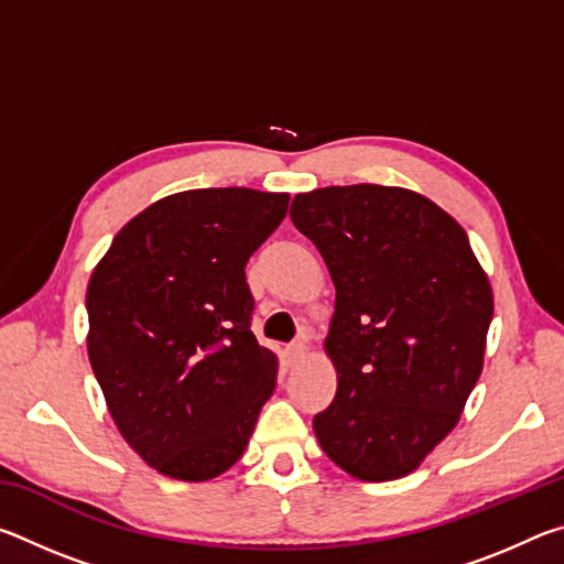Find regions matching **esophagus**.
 <instances>
[{
    "instance_id": "1",
    "label": "esophagus",
    "mask_w": 564,
    "mask_h": 564,
    "mask_svg": "<svg viewBox=\"0 0 564 564\" xmlns=\"http://www.w3.org/2000/svg\"><path fill=\"white\" fill-rule=\"evenodd\" d=\"M303 356H305V343H301V340H295L289 348H285V358H289L291 366L293 362H299Z\"/></svg>"
}]
</instances>
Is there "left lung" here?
<instances>
[{
    "label": "left lung",
    "mask_w": 564,
    "mask_h": 564,
    "mask_svg": "<svg viewBox=\"0 0 564 564\" xmlns=\"http://www.w3.org/2000/svg\"><path fill=\"white\" fill-rule=\"evenodd\" d=\"M291 218L336 285L326 352L338 373L313 431L368 482L413 473L460 420L482 373L492 289L463 226L415 191L299 194Z\"/></svg>",
    "instance_id": "obj_1"
}]
</instances>
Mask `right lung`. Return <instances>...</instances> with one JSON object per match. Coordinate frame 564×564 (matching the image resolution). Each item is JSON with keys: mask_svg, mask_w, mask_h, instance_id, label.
I'll list each match as a JSON object with an SVG mask.
<instances>
[{"mask_svg": "<svg viewBox=\"0 0 564 564\" xmlns=\"http://www.w3.org/2000/svg\"><path fill=\"white\" fill-rule=\"evenodd\" d=\"M289 194L181 191L121 228L87 289L89 360L133 451L204 482L243 455L279 358L251 333L246 263L281 226Z\"/></svg>", "mask_w": 564, "mask_h": 564, "instance_id": "obj_1", "label": "right lung"}]
</instances>
